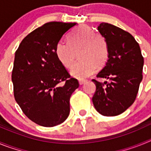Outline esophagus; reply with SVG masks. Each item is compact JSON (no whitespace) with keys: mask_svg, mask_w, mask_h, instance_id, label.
Returning <instances> with one entry per match:
<instances>
[{"mask_svg":"<svg viewBox=\"0 0 151 151\" xmlns=\"http://www.w3.org/2000/svg\"><path fill=\"white\" fill-rule=\"evenodd\" d=\"M78 82H79L80 85H83L84 83H85V82H86V80H85V79L79 80V81H78Z\"/></svg>","mask_w":151,"mask_h":151,"instance_id":"1","label":"esophagus"}]
</instances>
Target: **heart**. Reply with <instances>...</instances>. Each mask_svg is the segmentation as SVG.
<instances>
[{"mask_svg": "<svg viewBox=\"0 0 151 151\" xmlns=\"http://www.w3.org/2000/svg\"><path fill=\"white\" fill-rule=\"evenodd\" d=\"M69 42L60 41L56 45L57 58L64 67L73 66L76 54L79 59L71 69L75 78L83 79L94 73L97 67H102L107 63L110 48L106 38L86 25L75 29L69 35Z\"/></svg>", "mask_w": 151, "mask_h": 151, "instance_id": "b5f03b06", "label": "heart"}]
</instances>
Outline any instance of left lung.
<instances>
[{
  "mask_svg": "<svg viewBox=\"0 0 151 151\" xmlns=\"http://www.w3.org/2000/svg\"><path fill=\"white\" fill-rule=\"evenodd\" d=\"M97 29L107 41L110 56L97 77L110 82L92 79L96 85L92 101L101 114L114 116L125 112L135 101L143 78L144 57L138 43L128 32L106 22L100 24Z\"/></svg>",
  "mask_w": 151,
  "mask_h": 151,
  "instance_id": "8db88e82",
  "label": "left lung"
}]
</instances>
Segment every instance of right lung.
I'll list each match as a JSON object with an SVG mask.
<instances>
[{
    "mask_svg": "<svg viewBox=\"0 0 151 151\" xmlns=\"http://www.w3.org/2000/svg\"><path fill=\"white\" fill-rule=\"evenodd\" d=\"M76 22H50L29 33L15 53L12 71L13 94L32 122L53 127L66 120L69 99L79 86L56 55L62 36Z\"/></svg>",
    "mask_w": 151,
    "mask_h": 151,
    "instance_id": "right-lung-1",
    "label": "right lung"
}]
</instances>
